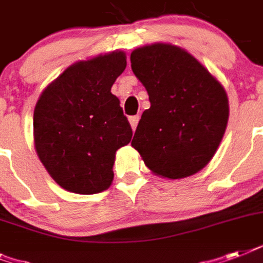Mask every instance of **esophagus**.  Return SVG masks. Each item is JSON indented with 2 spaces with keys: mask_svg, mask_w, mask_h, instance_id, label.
<instances>
[{
  "mask_svg": "<svg viewBox=\"0 0 263 263\" xmlns=\"http://www.w3.org/2000/svg\"><path fill=\"white\" fill-rule=\"evenodd\" d=\"M139 119H140L139 116H131V117H129V124H131V127H132V129H134V131H135L136 127H138Z\"/></svg>",
  "mask_w": 263,
  "mask_h": 263,
  "instance_id": "obj_1",
  "label": "esophagus"
}]
</instances>
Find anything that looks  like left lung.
I'll use <instances>...</instances> for the list:
<instances>
[{
    "label": "left lung",
    "mask_w": 263,
    "mask_h": 263,
    "mask_svg": "<svg viewBox=\"0 0 263 263\" xmlns=\"http://www.w3.org/2000/svg\"><path fill=\"white\" fill-rule=\"evenodd\" d=\"M131 68L148 92L132 147L152 172L183 179L212 160L228 123L220 82L183 49L154 43L132 51Z\"/></svg>",
    "instance_id": "1"
}]
</instances>
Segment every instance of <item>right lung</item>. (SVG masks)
I'll return each instance as SVG.
<instances>
[{
    "label": "right lung",
    "instance_id": "1",
    "mask_svg": "<svg viewBox=\"0 0 263 263\" xmlns=\"http://www.w3.org/2000/svg\"><path fill=\"white\" fill-rule=\"evenodd\" d=\"M127 67L123 51L79 61L39 97L35 148L55 183L75 194L105 191L115 154L131 142L132 128L110 88Z\"/></svg>",
    "mask_w": 263,
    "mask_h": 263
}]
</instances>
